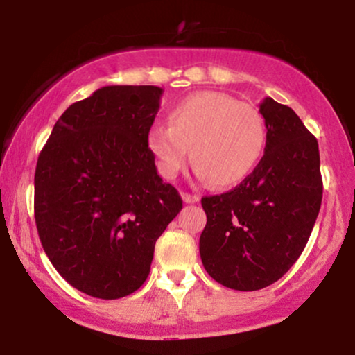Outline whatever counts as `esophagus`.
<instances>
[{"instance_id":"1","label":"esophagus","mask_w":355,"mask_h":355,"mask_svg":"<svg viewBox=\"0 0 355 355\" xmlns=\"http://www.w3.org/2000/svg\"><path fill=\"white\" fill-rule=\"evenodd\" d=\"M182 198H183V202H185V203H198V202H200V197H198V195L187 193V191H183Z\"/></svg>"}]
</instances>
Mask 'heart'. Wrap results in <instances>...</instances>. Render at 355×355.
<instances>
[{
	"label": "heart",
	"instance_id": "obj_1",
	"mask_svg": "<svg viewBox=\"0 0 355 355\" xmlns=\"http://www.w3.org/2000/svg\"><path fill=\"white\" fill-rule=\"evenodd\" d=\"M168 123L148 132V148L165 178L182 172L190 148L200 180L230 187L255 168L266 150L267 126L259 110L225 93L187 96L172 108Z\"/></svg>",
	"mask_w": 355,
	"mask_h": 355
}]
</instances>
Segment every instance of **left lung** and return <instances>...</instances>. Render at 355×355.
Segmentation results:
<instances>
[{
    "instance_id": "1",
    "label": "left lung",
    "mask_w": 355,
    "mask_h": 355,
    "mask_svg": "<svg viewBox=\"0 0 355 355\" xmlns=\"http://www.w3.org/2000/svg\"><path fill=\"white\" fill-rule=\"evenodd\" d=\"M262 160L234 190L203 197L200 257L214 280L235 291L277 282L299 259L320 210L319 144L292 108L260 103Z\"/></svg>"
}]
</instances>
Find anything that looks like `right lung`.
Here are the masks:
<instances>
[{
	"mask_svg": "<svg viewBox=\"0 0 355 355\" xmlns=\"http://www.w3.org/2000/svg\"><path fill=\"white\" fill-rule=\"evenodd\" d=\"M164 89L112 85L64 110L38 157L35 220L53 267L83 294L130 295L182 210L157 172L148 132Z\"/></svg>",
	"mask_w": 355,
	"mask_h": 355,
	"instance_id": "right-lung-1",
	"label": "right lung"
}]
</instances>
